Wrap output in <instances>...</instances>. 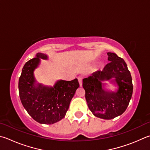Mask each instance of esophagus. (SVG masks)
<instances>
[{
  "label": "esophagus",
  "instance_id": "1",
  "mask_svg": "<svg viewBox=\"0 0 150 150\" xmlns=\"http://www.w3.org/2000/svg\"><path fill=\"white\" fill-rule=\"evenodd\" d=\"M78 81H79V85L81 86L83 84V79H82V77H81V76L78 77Z\"/></svg>",
  "mask_w": 150,
  "mask_h": 150
}]
</instances>
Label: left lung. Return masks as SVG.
<instances>
[{"label": "left lung", "mask_w": 150, "mask_h": 150, "mask_svg": "<svg viewBox=\"0 0 150 150\" xmlns=\"http://www.w3.org/2000/svg\"><path fill=\"white\" fill-rule=\"evenodd\" d=\"M108 63L103 70H98L83 80L88 108L94 116L111 119L122 115L131 99L133 86L130 73L123 59L108 52ZM110 80L117 86L115 91L105 88V81Z\"/></svg>", "instance_id": "obj_1"}]
</instances>
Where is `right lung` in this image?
Returning <instances> with one entry per match:
<instances>
[{"label": "right lung", "instance_id": "right-lung-1", "mask_svg": "<svg viewBox=\"0 0 150 150\" xmlns=\"http://www.w3.org/2000/svg\"><path fill=\"white\" fill-rule=\"evenodd\" d=\"M48 58L47 54L37 53L27 62L19 79L18 88L21 102L29 115L40 124L51 125L66 115L79 84L77 79L71 81L58 80L53 86L38 83L35 70L40 65V59Z\"/></svg>", "mask_w": 150, "mask_h": 150}]
</instances>
